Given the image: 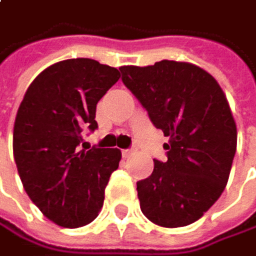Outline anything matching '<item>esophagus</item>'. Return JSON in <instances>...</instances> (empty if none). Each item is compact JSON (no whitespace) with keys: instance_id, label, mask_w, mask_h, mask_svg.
<instances>
[{"instance_id":"esophagus-1","label":"esophagus","mask_w":256,"mask_h":256,"mask_svg":"<svg viewBox=\"0 0 256 256\" xmlns=\"http://www.w3.org/2000/svg\"><path fill=\"white\" fill-rule=\"evenodd\" d=\"M134 152H135V148H126V150H122V156L127 158V156H130Z\"/></svg>"}]
</instances>
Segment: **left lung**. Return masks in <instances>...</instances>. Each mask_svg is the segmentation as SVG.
Segmentation results:
<instances>
[{"instance_id": "left-lung-1", "label": "left lung", "mask_w": 256, "mask_h": 256, "mask_svg": "<svg viewBox=\"0 0 256 256\" xmlns=\"http://www.w3.org/2000/svg\"><path fill=\"white\" fill-rule=\"evenodd\" d=\"M121 80L170 138L166 162L136 183L148 220L165 228L198 220L222 195L237 148V127L218 80L190 62L120 67Z\"/></svg>"}]
</instances>
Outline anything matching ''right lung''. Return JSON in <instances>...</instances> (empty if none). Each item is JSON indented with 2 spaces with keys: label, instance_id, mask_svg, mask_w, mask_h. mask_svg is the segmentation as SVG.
I'll use <instances>...</instances> for the list:
<instances>
[{
  "label": "right lung",
  "instance_id": "right-lung-1",
  "mask_svg": "<svg viewBox=\"0 0 256 256\" xmlns=\"http://www.w3.org/2000/svg\"><path fill=\"white\" fill-rule=\"evenodd\" d=\"M120 79L115 67L73 58L44 68L28 86L13 129V154L30 200L54 224L92 222L118 168V148L80 150L82 132L97 129L96 106Z\"/></svg>",
  "mask_w": 256,
  "mask_h": 256
}]
</instances>
